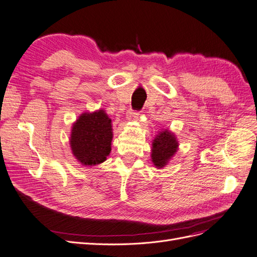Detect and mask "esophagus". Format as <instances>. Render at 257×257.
<instances>
[{
	"label": "esophagus",
	"mask_w": 257,
	"mask_h": 257,
	"mask_svg": "<svg viewBox=\"0 0 257 257\" xmlns=\"http://www.w3.org/2000/svg\"><path fill=\"white\" fill-rule=\"evenodd\" d=\"M138 114H139V111L131 109V110L128 111V113H127V119H128V120H135V119L137 118V116H138Z\"/></svg>",
	"instance_id": "34e87169"
}]
</instances>
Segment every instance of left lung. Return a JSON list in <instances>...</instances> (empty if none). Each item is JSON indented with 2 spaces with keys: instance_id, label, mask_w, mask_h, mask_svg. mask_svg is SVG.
<instances>
[{
  "instance_id": "8db88e82",
  "label": "left lung",
  "mask_w": 257,
  "mask_h": 257,
  "mask_svg": "<svg viewBox=\"0 0 257 257\" xmlns=\"http://www.w3.org/2000/svg\"><path fill=\"white\" fill-rule=\"evenodd\" d=\"M152 146L151 158L153 164L159 168H162L167 164L168 160L177 151L178 142L176 141L174 134L169 133L168 131H164L155 137Z\"/></svg>"
}]
</instances>
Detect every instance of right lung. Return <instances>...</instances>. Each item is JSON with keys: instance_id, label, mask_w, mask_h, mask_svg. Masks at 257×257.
Returning a JSON list of instances; mask_svg holds the SVG:
<instances>
[{"instance_id": "add662e5", "label": "right lung", "mask_w": 257, "mask_h": 257, "mask_svg": "<svg viewBox=\"0 0 257 257\" xmlns=\"http://www.w3.org/2000/svg\"><path fill=\"white\" fill-rule=\"evenodd\" d=\"M111 120L104 110L82 113L74 123L71 148L75 158L82 165L103 163L111 151Z\"/></svg>"}]
</instances>
